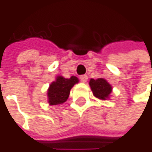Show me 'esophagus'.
Instances as JSON below:
<instances>
[{
    "mask_svg": "<svg viewBox=\"0 0 152 152\" xmlns=\"http://www.w3.org/2000/svg\"><path fill=\"white\" fill-rule=\"evenodd\" d=\"M87 79H88V76H87V75H83V76H80V80H81L83 83H85V82L87 81Z\"/></svg>",
    "mask_w": 152,
    "mask_h": 152,
    "instance_id": "1",
    "label": "esophagus"
}]
</instances>
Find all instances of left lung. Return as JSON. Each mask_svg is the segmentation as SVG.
Returning <instances> with one entry per match:
<instances>
[{"instance_id":"1","label":"left lung","mask_w":152,"mask_h":152,"mask_svg":"<svg viewBox=\"0 0 152 152\" xmlns=\"http://www.w3.org/2000/svg\"><path fill=\"white\" fill-rule=\"evenodd\" d=\"M90 86L92 91L93 95L99 99L105 100L109 98L112 92V86L104 78H98V79H91L90 80Z\"/></svg>"}]
</instances>
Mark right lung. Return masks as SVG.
<instances>
[{
	"label": "right lung",
	"mask_w": 152,
	"mask_h": 152,
	"mask_svg": "<svg viewBox=\"0 0 152 152\" xmlns=\"http://www.w3.org/2000/svg\"><path fill=\"white\" fill-rule=\"evenodd\" d=\"M79 82L78 78L72 76L70 78H65L59 76L53 82L47 91L48 103L51 106L63 104L67 101L71 88Z\"/></svg>",
	"instance_id": "obj_1"
}]
</instances>
